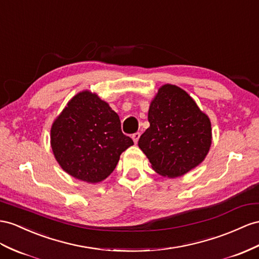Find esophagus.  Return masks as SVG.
I'll use <instances>...</instances> for the list:
<instances>
[{
  "label": "esophagus",
  "mask_w": 259,
  "mask_h": 259,
  "mask_svg": "<svg viewBox=\"0 0 259 259\" xmlns=\"http://www.w3.org/2000/svg\"><path fill=\"white\" fill-rule=\"evenodd\" d=\"M139 138H140V132H136V134L132 135V140H134L135 143H138Z\"/></svg>",
  "instance_id": "obj_1"
}]
</instances>
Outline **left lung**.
Instances as JSON below:
<instances>
[{"mask_svg": "<svg viewBox=\"0 0 259 259\" xmlns=\"http://www.w3.org/2000/svg\"><path fill=\"white\" fill-rule=\"evenodd\" d=\"M148 119L150 127L138 145L157 174L183 176L207 156L212 142L210 119L181 88L161 86L150 104Z\"/></svg>", "mask_w": 259, "mask_h": 259, "instance_id": "left-lung-1", "label": "left lung"}]
</instances>
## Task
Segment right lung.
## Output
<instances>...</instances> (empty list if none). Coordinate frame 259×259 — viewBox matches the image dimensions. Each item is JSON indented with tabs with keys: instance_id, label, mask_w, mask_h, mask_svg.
Returning <instances> with one entry per match:
<instances>
[{
	"instance_id": "obj_1",
	"label": "right lung",
	"mask_w": 259,
	"mask_h": 259,
	"mask_svg": "<svg viewBox=\"0 0 259 259\" xmlns=\"http://www.w3.org/2000/svg\"><path fill=\"white\" fill-rule=\"evenodd\" d=\"M52 152L64 171L95 184L107 178L123 151L134 144L120 119L95 93L79 92L52 123Z\"/></svg>"
}]
</instances>
